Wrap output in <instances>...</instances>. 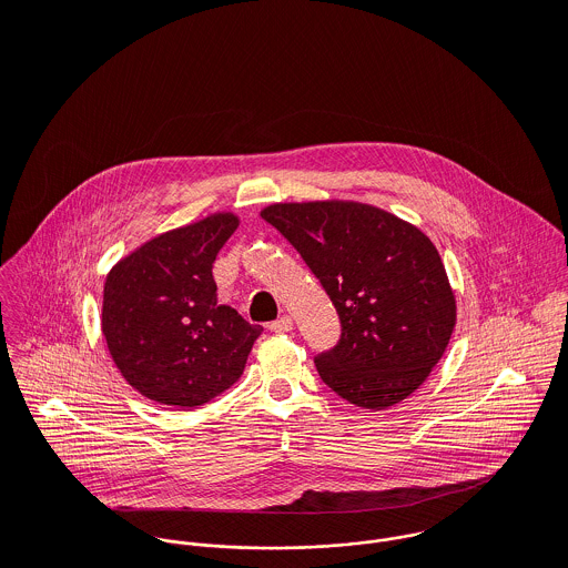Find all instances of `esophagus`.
Returning <instances> with one entry per match:
<instances>
[{"label":"esophagus","mask_w":568,"mask_h":568,"mask_svg":"<svg viewBox=\"0 0 568 568\" xmlns=\"http://www.w3.org/2000/svg\"><path fill=\"white\" fill-rule=\"evenodd\" d=\"M268 327H271L273 332H291V329H293V320H291L288 315H284V317H280L277 322H273Z\"/></svg>","instance_id":"1"}]
</instances>
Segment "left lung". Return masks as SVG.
<instances>
[{"label":"left lung","instance_id":"8db88e82","mask_svg":"<svg viewBox=\"0 0 568 568\" xmlns=\"http://www.w3.org/2000/svg\"><path fill=\"white\" fill-rule=\"evenodd\" d=\"M260 216L300 251L338 313V343L315 358L325 385L363 408L403 403L439 363L457 322L435 244L356 201L273 203Z\"/></svg>","mask_w":568,"mask_h":568}]
</instances>
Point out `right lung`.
Returning <instances> with one entry per match:
<instances>
[{
	"instance_id": "1",
	"label": "right lung",
	"mask_w": 568,
	"mask_h": 568,
	"mask_svg": "<svg viewBox=\"0 0 568 568\" xmlns=\"http://www.w3.org/2000/svg\"><path fill=\"white\" fill-rule=\"evenodd\" d=\"M236 227V214H210L140 244L109 271L102 334L115 367L144 398L196 408L241 378L262 327L219 304L212 275Z\"/></svg>"
}]
</instances>
